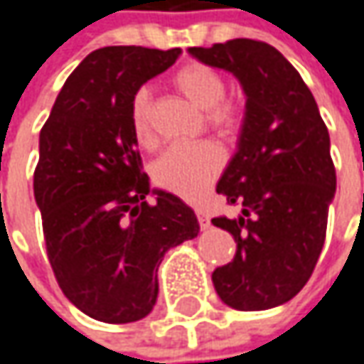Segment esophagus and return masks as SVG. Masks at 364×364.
<instances>
[{"instance_id":"1","label":"esophagus","mask_w":364,"mask_h":364,"mask_svg":"<svg viewBox=\"0 0 364 364\" xmlns=\"http://www.w3.org/2000/svg\"><path fill=\"white\" fill-rule=\"evenodd\" d=\"M196 214H198V220H200V226H202L203 230H205V228H210V218H208V214H205V212H203V210H198V212H196Z\"/></svg>"}]
</instances>
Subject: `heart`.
<instances>
[{
    "label": "heart",
    "mask_w": 364,
    "mask_h": 364,
    "mask_svg": "<svg viewBox=\"0 0 364 364\" xmlns=\"http://www.w3.org/2000/svg\"><path fill=\"white\" fill-rule=\"evenodd\" d=\"M175 84L185 97L200 111L208 113V123L214 129L228 132L237 125V109L223 102L226 84L223 75L203 63H189L175 75ZM132 129L141 146H152V121H150V92L146 88L138 90L132 102ZM225 164V156L218 146L210 141L200 144H175L162 152L154 162L156 183L181 196L185 200H198L210 183L216 179Z\"/></svg>",
    "instance_id": "1"
}]
</instances>
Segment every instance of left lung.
<instances>
[{
  "instance_id": "left-lung-1",
  "label": "left lung",
  "mask_w": 364,
  "mask_h": 364,
  "mask_svg": "<svg viewBox=\"0 0 364 364\" xmlns=\"http://www.w3.org/2000/svg\"><path fill=\"white\" fill-rule=\"evenodd\" d=\"M187 51L235 75L245 92L237 150L216 185L241 212L212 218L235 237L237 253L214 269V289L232 309L284 305L307 284L326 241L336 196L328 127L303 77L272 45L232 38Z\"/></svg>"
}]
</instances>
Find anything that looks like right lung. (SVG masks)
Returning <instances> with one entry per match:
<instances>
[{
  "label": "right lung",
  "mask_w": 364,
  "mask_h": 364,
  "mask_svg": "<svg viewBox=\"0 0 364 364\" xmlns=\"http://www.w3.org/2000/svg\"><path fill=\"white\" fill-rule=\"evenodd\" d=\"M179 55L92 51L65 80L41 129L34 200L47 255L70 303L105 323L144 319L156 305L164 253L200 232L181 198L150 189L132 129L134 97Z\"/></svg>",
  "instance_id": "1"
}]
</instances>
